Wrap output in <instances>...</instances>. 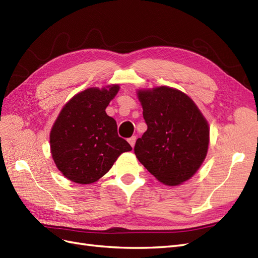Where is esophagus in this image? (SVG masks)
<instances>
[{
    "mask_svg": "<svg viewBox=\"0 0 258 258\" xmlns=\"http://www.w3.org/2000/svg\"><path fill=\"white\" fill-rule=\"evenodd\" d=\"M128 143L132 147H134L136 143V136H132L131 138H128Z\"/></svg>",
    "mask_w": 258,
    "mask_h": 258,
    "instance_id": "obj_1",
    "label": "esophagus"
}]
</instances>
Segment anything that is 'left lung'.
I'll list each match as a JSON object with an SVG mask.
<instances>
[{
  "instance_id": "obj_1",
  "label": "left lung",
  "mask_w": 258,
  "mask_h": 258,
  "mask_svg": "<svg viewBox=\"0 0 258 258\" xmlns=\"http://www.w3.org/2000/svg\"><path fill=\"white\" fill-rule=\"evenodd\" d=\"M137 97L147 124L135 144L137 159L159 182L180 185L207 156L208 122L192 99L175 88L140 89Z\"/></svg>"
}]
</instances>
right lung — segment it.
Listing matches in <instances>:
<instances>
[{"mask_svg": "<svg viewBox=\"0 0 258 258\" xmlns=\"http://www.w3.org/2000/svg\"><path fill=\"white\" fill-rule=\"evenodd\" d=\"M118 85L87 88L61 110L50 132L56 168L72 182L91 184L102 177L131 145L117 135L116 122L105 113Z\"/></svg>", "mask_w": 258, "mask_h": 258, "instance_id": "add662e5", "label": "right lung"}]
</instances>
